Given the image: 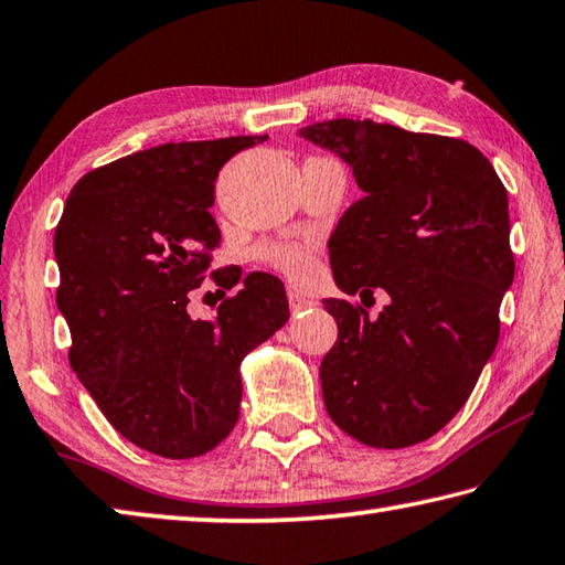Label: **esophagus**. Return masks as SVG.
<instances>
[{"mask_svg": "<svg viewBox=\"0 0 565 565\" xmlns=\"http://www.w3.org/2000/svg\"><path fill=\"white\" fill-rule=\"evenodd\" d=\"M289 306H291V313H303L313 309V299H309V296L301 291L289 289Z\"/></svg>", "mask_w": 565, "mask_h": 565, "instance_id": "obj_1", "label": "esophagus"}]
</instances>
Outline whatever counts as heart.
I'll list each match as a JSON object with an SVG mask.
<instances>
[{
    "instance_id": "heart-1",
    "label": "heart",
    "mask_w": 565,
    "mask_h": 565,
    "mask_svg": "<svg viewBox=\"0 0 565 565\" xmlns=\"http://www.w3.org/2000/svg\"><path fill=\"white\" fill-rule=\"evenodd\" d=\"M262 259L296 284L311 281L318 271L316 249L311 244H266L262 249Z\"/></svg>"
}]
</instances>
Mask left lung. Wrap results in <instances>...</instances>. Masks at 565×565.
I'll return each instance as SVG.
<instances>
[{"label":"left lung","mask_w":565,"mask_h":565,"mask_svg":"<svg viewBox=\"0 0 565 565\" xmlns=\"http://www.w3.org/2000/svg\"><path fill=\"white\" fill-rule=\"evenodd\" d=\"M335 152L365 194L328 242L343 294L326 299L338 341L321 363L333 423L377 449L439 433L475 390L499 341V306L514 281L507 188L459 138L335 118L299 130Z\"/></svg>","instance_id":"1"}]
</instances>
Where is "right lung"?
<instances>
[{
  "mask_svg": "<svg viewBox=\"0 0 565 565\" xmlns=\"http://www.w3.org/2000/svg\"><path fill=\"white\" fill-rule=\"evenodd\" d=\"M266 136L166 142L96 168L71 190L54 234L71 367L108 423L140 449L192 459L239 419V363L289 321L271 274L217 269L214 321L188 313L220 227L210 214L224 162ZM224 296V291H222Z\"/></svg>",
  "mask_w": 565,
  "mask_h": 565,
  "instance_id": "right-lung-1",
  "label": "right lung"
}]
</instances>
